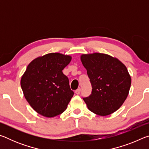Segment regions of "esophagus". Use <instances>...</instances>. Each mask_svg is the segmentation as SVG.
<instances>
[{
	"mask_svg": "<svg viewBox=\"0 0 149 149\" xmlns=\"http://www.w3.org/2000/svg\"><path fill=\"white\" fill-rule=\"evenodd\" d=\"M75 94H76V95H79L80 93H81V89H80V88H79V89H77L76 91H75Z\"/></svg>",
	"mask_w": 149,
	"mask_h": 149,
	"instance_id": "1",
	"label": "esophagus"
}]
</instances>
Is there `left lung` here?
<instances>
[{"label": "left lung", "instance_id": "obj_1", "mask_svg": "<svg viewBox=\"0 0 149 149\" xmlns=\"http://www.w3.org/2000/svg\"><path fill=\"white\" fill-rule=\"evenodd\" d=\"M81 60L92 86L91 94L83 98L89 110L102 116L116 112L129 94L132 79L127 68L116 58L98 52L82 54Z\"/></svg>", "mask_w": 149, "mask_h": 149}]
</instances>
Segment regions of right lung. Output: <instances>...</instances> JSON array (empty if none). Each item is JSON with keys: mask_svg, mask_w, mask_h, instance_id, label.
Returning <instances> with one entry per match:
<instances>
[{"mask_svg": "<svg viewBox=\"0 0 149 149\" xmlns=\"http://www.w3.org/2000/svg\"><path fill=\"white\" fill-rule=\"evenodd\" d=\"M71 60L69 55L49 53L27 65L20 84L27 101L38 114L52 118L67 108L74 93L62 70Z\"/></svg>", "mask_w": 149, "mask_h": 149, "instance_id": "obj_1", "label": "right lung"}]
</instances>
